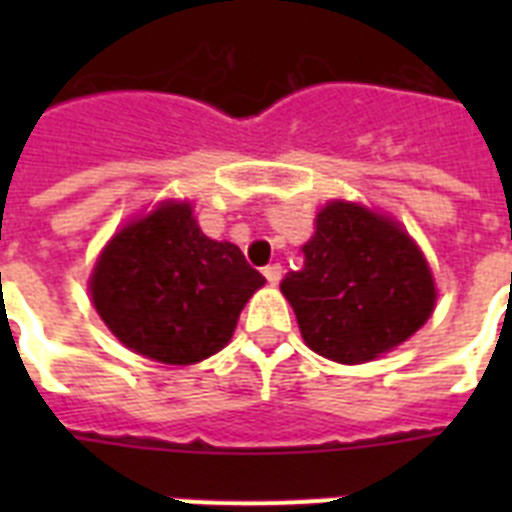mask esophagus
<instances>
[{"label": "esophagus", "instance_id": "obj_1", "mask_svg": "<svg viewBox=\"0 0 512 512\" xmlns=\"http://www.w3.org/2000/svg\"><path fill=\"white\" fill-rule=\"evenodd\" d=\"M263 273H265V279H268V284H273V287H276V284L281 281V273H284V268H281V263H273V265H268Z\"/></svg>", "mask_w": 512, "mask_h": 512}]
</instances>
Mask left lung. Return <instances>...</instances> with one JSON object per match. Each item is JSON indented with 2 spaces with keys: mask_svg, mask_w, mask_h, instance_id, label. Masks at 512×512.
Instances as JSON below:
<instances>
[{
  "mask_svg": "<svg viewBox=\"0 0 512 512\" xmlns=\"http://www.w3.org/2000/svg\"><path fill=\"white\" fill-rule=\"evenodd\" d=\"M303 252L305 265L284 276L281 292L319 356L372 361L428 321L436 303L430 268L388 217L332 201Z\"/></svg>",
  "mask_w": 512,
  "mask_h": 512,
  "instance_id": "left-lung-1",
  "label": "left lung"
}]
</instances>
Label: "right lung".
Instances as JSON below:
<instances>
[{"mask_svg":"<svg viewBox=\"0 0 512 512\" xmlns=\"http://www.w3.org/2000/svg\"><path fill=\"white\" fill-rule=\"evenodd\" d=\"M265 284L228 241L199 231L188 204H162L127 225L92 271V303L119 340L164 364H196L231 340Z\"/></svg>","mask_w":512,"mask_h":512,"instance_id":"obj_1","label":"right lung"}]
</instances>
